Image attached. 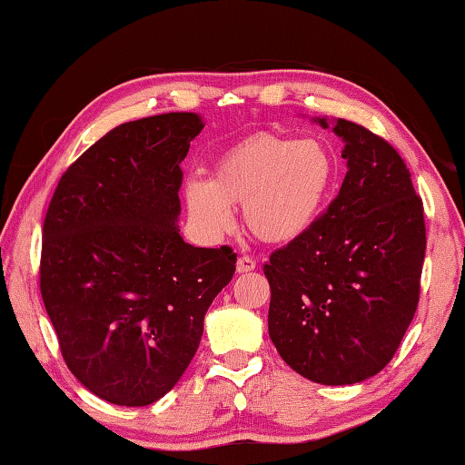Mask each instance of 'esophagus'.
<instances>
[{
  "instance_id": "34e87169",
  "label": "esophagus",
  "mask_w": 465,
  "mask_h": 465,
  "mask_svg": "<svg viewBox=\"0 0 465 465\" xmlns=\"http://www.w3.org/2000/svg\"><path fill=\"white\" fill-rule=\"evenodd\" d=\"M235 269H238V272H250V271L256 269V261L252 256H240L238 264H235Z\"/></svg>"
}]
</instances>
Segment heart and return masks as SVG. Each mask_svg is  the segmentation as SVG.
<instances>
[{
  "label": "heart",
  "instance_id": "heart-1",
  "mask_svg": "<svg viewBox=\"0 0 465 465\" xmlns=\"http://www.w3.org/2000/svg\"><path fill=\"white\" fill-rule=\"evenodd\" d=\"M336 184V162L318 139L258 133L219 157L211 180L184 186L193 222L209 235L233 227L232 207L243 204V223L266 243H289L316 223Z\"/></svg>",
  "mask_w": 465,
  "mask_h": 465
}]
</instances>
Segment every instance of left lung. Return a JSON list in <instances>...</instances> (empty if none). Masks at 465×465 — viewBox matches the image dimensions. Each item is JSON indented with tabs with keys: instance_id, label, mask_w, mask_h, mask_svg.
<instances>
[{
	"instance_id": "1",
	"label": "left lung",
	"mask_w": 465,
	"mask_h": 465,
	"mask_svg": "<svg viewBox=\"0 0 465 465\" xmlns=\"http://www.w3.org/2000/svg\"><path fill=\"white\" fill-rule=\"evenodd\" d=\"M328 127L326 119H318ZM346 176L302 238L264 264L281 359L324 385L380 373L414 318L427 250L422 199L388 141L338 119Z\"/></svg>"
}]
</instances>
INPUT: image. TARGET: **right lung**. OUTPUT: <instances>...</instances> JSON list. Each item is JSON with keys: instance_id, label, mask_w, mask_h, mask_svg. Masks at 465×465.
<instances>
[{"instance_id": "1", "label": "right lung", "mask_w": 465, "mask_h": 465, "mask_svg": "<svg viewBox=\"0 0 465 465\" xmlns=\"http://www.w3.org/2000/svg\"><path fill=\"white\" fill-rule=\"evenodd\" d=\"M194 113L119 124L61 176L43 225L41 295L69 371L98 398L147 406L178 383L232 281L230 246L178 230Z\"/></svg>"}]
</instances>
